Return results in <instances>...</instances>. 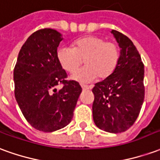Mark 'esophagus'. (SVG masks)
Masks as SVG:
<instances>
[{
  "label": "esophagus",
  "instance_id": "obj_1",
  "mask_svg": "<svg viewBox=\"0 0 160 160\" xmlns=\"http://www.w3.org/2000/svg\"><path fill=\"white\" fill-rule=\"evenodd\" d=\"M81 87L83 90H88V89H92V86H87V85H81Z\"/></svg>",
  "mask_w": 160,
  "mask_h": 160
}]
</instances>
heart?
<instances>
[{
	"label": "heart",
	"mask_w": 160,
	"mask_h": 160,
	"mask_svg": "<svg viewBox=\"0 0 160 160\" xmlns=\"http://www.w3.org/2000/svg\"><path fill=\"white\" fill-rule=\"evenodd\" d=\"M57 60L63 69L74 73L85 60L86 67L72 75V79L82 83L104 80L117 68L120 58L117 43L105 41L98 36L81 38L73 42V48L63 46L57 51Z\"/></svg>",
	"instance_id": "obj_1"
}]
</instances>
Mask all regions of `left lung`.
Masks as SVG:
<instances>
[{
    "instance_id": "1",
    "label": "left lung",
    "mask_w": 160,
    "mask_h": 160,
    "mask_svg": "<svg viewBox=\"0 0 160 160\" xmlns=\"http://www.w3.org/2000/svg\"><path fill=\"white\" fill-rule=\"evenodd\" d=\"M120 47L119 62L111 76L95 84L92 116L96 126L109 133H122L134 124L144 101V64L127 36L112 30Z\"/></svg>"
}]
</instances>
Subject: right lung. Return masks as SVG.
<instances>
[{"instance_id": "1", "label": "right lung", "mask_w": 160, "mask_h": 160, "mask_svg": "<svg viewBox=\"0 0 160 160\" xmlns=\"http://www.w3.org/2000/svg\"><path fill=\"white\" fill-rule=\"evenodd\" d=\"M62 34L49 28L32 33L19 50L13 70L14 95L20 111L34 128L53 132L66 127L82 88L57 60ZM59 83L63 87L56 89Z\"/></svg>"}]
</instances>
